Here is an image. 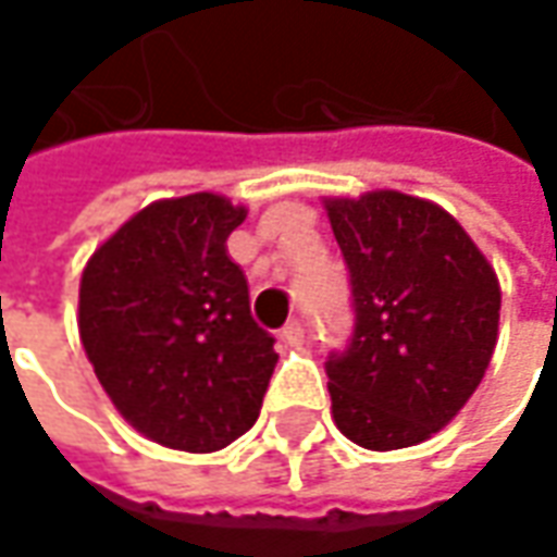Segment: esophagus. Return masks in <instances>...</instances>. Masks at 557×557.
Instances as JSON below:
<instances>
[{
  "instance_id": "34e87169",
  "label": "esophagus",
  "mask_w": 557,
  "mask_h": 557,
  "mask_svg": "<svg viewBox=\"0 0 557 557\" xmlns=\"http://www.w3.org/2000/svg\"><path fill=\"white\" fill-rule=\"evenodd\" d=\"M280 338H283L286 345H301V342H305V326H301L298 320H289V323L280 330Z\"/></svg>"
}]
</instances>
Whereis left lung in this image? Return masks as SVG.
Segmentation results:
<instances>
[{
    "mask_svg": "<svg viewBox=\"0 0 557 557\" xmlns=\"http://www.w3.org/2000/svg\"><path fill=\"white\" fill-rule=\"evenodd\" d=\"M355 333L326 360L338 432L367 450L429 441L487 373L499 280L462 224L400 190L326 200Z\"/></svg>",
    "mask_w": 557,
    "mask_h": 557,
    "instance_id": "obj_1",
    "label": "left lung"
}]
</instances>
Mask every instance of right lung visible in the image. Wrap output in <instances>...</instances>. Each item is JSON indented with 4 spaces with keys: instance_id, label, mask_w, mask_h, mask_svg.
I'll return each instance as SVG.
<instances>
[{
    "instance_id": "obj_1",
    "label": "right lung",
    "mask_w": 557,
    "mask_h": 557,
    "mask_svg": "<svg viewBox=\"0 0 557 557\" xmlns=\"http://www.w3.org/2000/svg\"><path fill=\"white\" fill-rule=\"evenodd\" d=\"M246 209L219 194L150 202L88 259L79 338L113 407L138 432L187 453L246 434L277 367L227 256Z\"/></svg>"
}]
</instances>
